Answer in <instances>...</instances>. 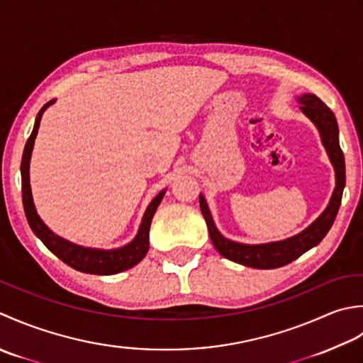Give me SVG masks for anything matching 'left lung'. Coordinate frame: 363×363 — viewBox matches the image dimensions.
<instances>
[{
    "label": "left lung",
    "mask_w": 363,
    "mask_h": 363,
    "mask_svg": "<svg viewBox=\"0 0 363 363\" xmlns=\"http://www.w3.org/2000/svg\"><path fill=\"white\" fill-rule=\"evenodd\" d=\"M301 105V111L304 113L310 121H312L318 131H320L321 143L326 149L332 166L335 169V189L332 192L330 202L326 206V210L321 213V216L313 220L306 230L291 236L282 241L274 242H264V244H242L232 240H227L225 236L219 233L213 223L211 213L208 210L203 196H199V203H201V210L203 218L208 225L210 238L213 241V246L216 247L218 252L228 258V260L236 262L249 268L257 269H272L280 268L291 263L296 258L301 257L308 249L315 247L320 244L324 236L328 235L329 228L332 227L335 220V216L342 203L343 188L346 182L345 174V157L343 152L340 149L338 143V125L337 119L332 111L324 105V103L313 94H302L298 97Z\"/></svg>",
    "instance_id": "8db88e82"
}]
</instances>
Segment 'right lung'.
<instances>
[{
  "mask_svg": "<svg viewBox=\"0 0 363 363\" xmlns=\"http://www.w3.org/2000/svg\"><path fill=\"white\" fill-rule=\"evenodd\" d=\"M53 103L55 100L48 101L47 105L42 106L39 114H37L33 133L26 140L23 158H21V167H20L21 192H23V206H25L28 224L31 227V230L35 233L37 238L45 244V246L57 258H61L64 263H67L73 269L86 272V274H99V276L117 274V272L130 269L143 260L147 254V250H149L150 224H152L155 211H157L160 202L162 201V197H164L166 189L161 191L160 194L149 203V206H147L138 235L135 236V240L123 247L111 249V250L84 247V246H78L75 242L64 240L61 236H57L56 233L51 232L50 228L43 224V220L39 218V214L35 211L33 194H31V184H29V161H31L34 139L37 136V131H39L42 114L45 113V109L50 105H53Z\"/></svg>",
  "mask_w": 363,
  "mask_h": 363,
  "instance_id": "add662e5",
  "label": "right lung"
}]
</instances>
